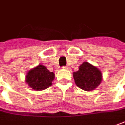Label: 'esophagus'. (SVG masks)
<instances>
[{"mask_svg": "<svg viewBox=\"0 0 125 125\" xmlns=\"http://www.w3.org/2000/svg\"><path fill=\"white\" fill-rule=\"evenodd\" d=\"M62 69H63V70H67V69H68V67H67V66H62Z\"/></svg>", "mask_w": 125, "mask_h": 125, "instance_id": "34e87169", "label": "esophagus"}]
</instances>
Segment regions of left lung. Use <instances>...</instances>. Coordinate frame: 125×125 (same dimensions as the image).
I'll list each match as a JSON object with an SVG mask.
<instances>
[{"label": "left lung", "instance_id": "1", "mask_svg": "<svg viewBox=\"0 0 125 125\" xmlns=\"http://www.w3.org/2000/svg\"><path fill=\"white\" fill-rule=\"evenodd\" d=\"M76 85L84 91L95 89L101 84L102 74L95 66L84 62L79 67V70L73 73Z\"/></svg>", "mask_w": 125, "mask_h": 125}]
</instances>
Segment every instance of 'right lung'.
<instances>
[{
  "label": "right lung",
  "instance_id": "obj_1",
  "mask_svg": "<svg viewBox=\"0 0 125 125\" xmlns=\"http://www.w3.org/2000/svg\"><path fill=\"white\" fill-rule=\"evenodd\" d=\"M55 74L45 66L39 65L29 70L26 76V82L33 89L40 91L46 89L52 84Z\"/></svg>",
  "mask_w": 125,
  "mask_h": 125
}]
</instances>
